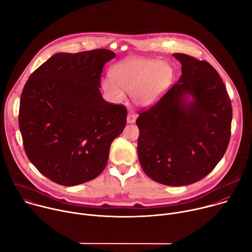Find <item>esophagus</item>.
<instances>
[{"instance_id":"esophagus-1","label":"esophagus","mask_w":252,"mask_h":252,"mask_svg":"<svg viewBox=\"0 0 252 252\" xmlns=\"http://www.w3.org/2000/svg\"><path fill=\"white\" fill-rule=\"evenodd\" d=\"M136 118H137V116H136L134 113H129V114L127 115V118H126L127 124H133V123H135Z\"/></svg>"}]
</instances>
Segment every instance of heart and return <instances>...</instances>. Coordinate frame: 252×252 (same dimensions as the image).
Segmentation results:
<instances>
[{
    "label": "heart",
    "instance_id": "b5f03b06",
    "mask_svg": "<svg viewBox=\"0 0 252 252\" xmlns=\"http://www.w3.org/2000/svg\"><path fill=\"white\" fill-rule=\"evenodd\" d=\"M173 78L172 67L158 59H129L118 63L112 77L104 79V91L116 101L131 94L138 105H150L166 89Z\"/></svg>",
    "mask_w": 252,
    "mask_h": 252
}]
</instances>
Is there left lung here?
<instances>
[{
	"label": "left lung",
	"instance_id": "1",
	"mask_svg": "<svg viewBox=\"0 0 252 252\" xmlns=\"http://www.w3.org/2000/svg\"><path fill=\"white\" fill-rule=\"evenodd\" d=\"M173 57L182 63V76L157 103L138 114L137 155L153 181L182 187L200 181L224 156L232 107L210 63L186 54Z\"/></svg>",
	"mask_w": 252,
	"mask_h": 252
}]
</instances>
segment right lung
Masks as SVG:
<instances>
[{
	"instance_id": "add662e5",
	"label": "right lung",
	"mask_w": 252,
	"mask_h": 252,
	"mask_svg": "<svg viewBox=\"0 0 252 252\" xmlns=\"http://www.w3.org/2000/svg\"><path fill=\"white\" fill-rule=\"evenodd\" d=\"M115 57L105 49L58 53L23 89L19 126L26 155L58 185L78 186L98 176L112 141L126 125V106L105 101L99 92L102 67Z\"/></svg>"
}]
</instances>
